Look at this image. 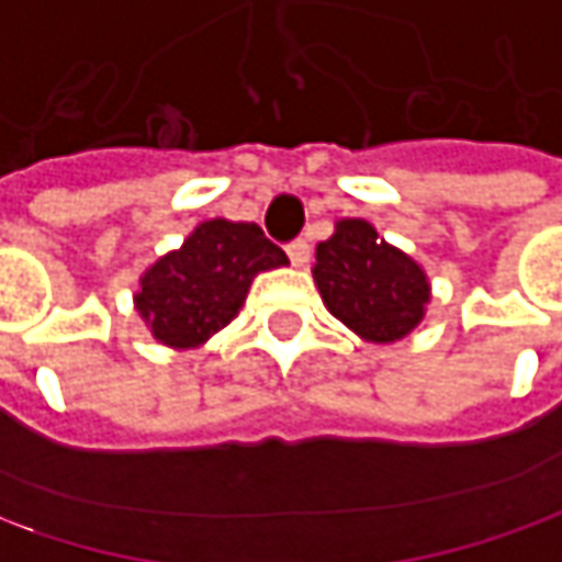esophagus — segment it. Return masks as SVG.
I'll return each mask as SVG.
<instances>
[{
	"label": "esophagus",
	"mask_w": 562,
	"mask_h": 562,
	"mask_svg": "<svg viewBox=\"0 0 562 562\" xmlns=\"http://www.w3.org/2000/svg\"><path fill=\"white\" fill-rule=\"evenodd\" d=\"M285 255H289V260H292L295 267H305L307 260H311V245H307V238L289 241V245H285Z\"/></svg>",
	"instance_id": "esophagus-1"
}]
</instances>
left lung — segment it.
Instances as JSON below:
<instances>
[{
	"label": "left lung",
	"instance_id": "1",
	"mask_svg": "<svg viewBox=\"0 0 562 562\" xmlns=\"http://www.w3.org/2000/svg\"><path fill=\"white\" fill-rule=\"evenodd\" d=\"M314 282L329 311L371 342H396L418 327L430 292L425 270L364 220H342L317 245Z\"/></svg>",
	"mask_w": 562,
	"mask_h": 562
}]
</instances>
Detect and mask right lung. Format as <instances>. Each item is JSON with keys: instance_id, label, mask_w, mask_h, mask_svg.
Segmentation results:
<instances>
[{"instance_id": "1", "label": "right lung", "mask_w": 562, "mask_h": 562, "mask_svg": "<svg viewBox=\"0 0 562 562\" xmlns=\"http://www.w3.org/2000/svg\"><path fill=\"white\" fill-rule=\"evenodd\" d=\"M282 263L289 257L260 226L210 220L144 273L137 311L159 342L201 346L238 314L257 273Z\"/></svg>"}]
</instances>
